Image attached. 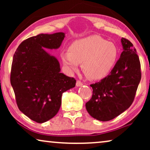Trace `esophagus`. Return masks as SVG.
Segmentation results:
<instances>
[{"label": "esophagus", "mask_w": 150, "mask_h": 150, "mask_svg": "<svg viewBox=\"0 0 150 150\" xmlns=\"http://www.w3.org/2000/svg\"><path fill=\"white\" fill-rule=\"evenodd\" d=\"M83 85V83H82L81 81H76V86H77V87H81V86H82Z\"/></svg>", "instance_id": "34e87169"}]
</instances>
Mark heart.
<instances>
[{"label":"heart","mask_w":150,"mask_h":150,"mask_svg":"<svg viewBox=\"0 0 150 150\" xmlns=\"http://www.w3.org/2000/svg\"><path fill=\"white\" fill-rule=\"evenodd\" d=\"M118 50L114 43L101 37L92 35L76 40L69 51L63 52L61 60L71 72L78 70L82 63V69L87 78L101 79L107 76L115 64Z\"/></svg>","instance_id":"b5f03b06"}]
</instances>
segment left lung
I'll return each mask as SVG.
<instances>
[{
	"label": "left lung",
	"instance_id": "left-lung-1",
	"mask_svg": "<svg viewBox=\"0 0 150 150\" xmlns=\"http://www.w3.org/2000/svg\"><path fill=\"white\" fill-rule=\"evenodd\" d=\"M124 51L107 76L91 84L93 95L85 104L90 115L106 122L115 118L134 101L141 79V63L133 44L122 38Z\"/></svg>",
	"mask_w": 150,
	"mask_h": 150
}]
</instances>
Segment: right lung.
Here are the masks:
<instances>
[{"label": "right lung", "instance_id": "obj_1", "mask_svg": "<svg viewBox=\"0 0 150 150\" xmlns=\"http://www.w3.org/2000/svg\"><path fill=\"white\" fill-rule=\"evenodd\" d=\"M65 34H40L23 41L16 49L10 81L21 112L30 120L44 123L58 112L61 96L76 85L74 78L60 73V65L44 48L60 47Z\"/></svg>", "mask_w": 150, "mask_h": 150}]
</instances>
